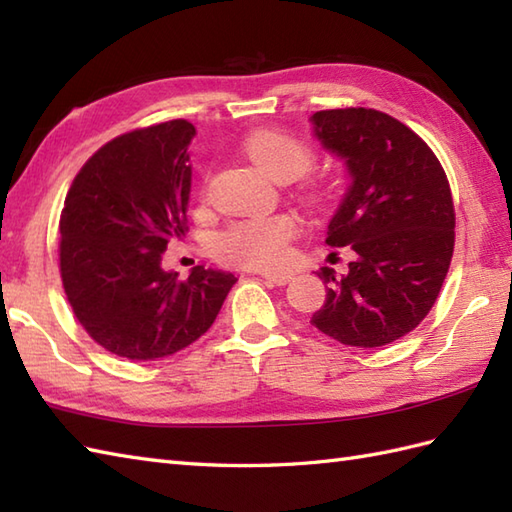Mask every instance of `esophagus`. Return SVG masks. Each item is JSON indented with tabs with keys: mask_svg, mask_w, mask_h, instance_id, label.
I'll use <instances>...</instances> for the list:
<instances>
[{
	"mask_svg": "<svg viewBox=\"0 0 512 512\" xmlns=\"http://www.w3.org/2000/svg\"><path fill=\"white\" fill-rule=\"evenodd\" d=\"M262 277L275 286H286L292 281V273H262Z\"/></svg>",
	"mask_w": 512,
	"mask_h": 512,
	"instance_id": "1",
	"label": "esophagus"
}]
</instances>
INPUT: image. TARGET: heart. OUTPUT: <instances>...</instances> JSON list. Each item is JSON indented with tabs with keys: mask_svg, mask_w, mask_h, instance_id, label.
<instances>
[{
	"mask_svg": "<svg viewBox=\"0 0 512 512\" xmlns=\"http://www.w3.org/2000/svg\"><path fill=\"white\" fill-rule=\"evenodd\" d=\"M248 160L279 182L297 180L310 171L312 149L284 132H257L244 143ZM295 220L288 215L244 220L220 239V253L231 262L253 268H279L288 259V242L295 235Z\"/></svg>",
	"mask_w": 512,
	"mask_h": 512,
	"instance_id": "b5f03b06",
	"label": "heart"
}]
</instances>
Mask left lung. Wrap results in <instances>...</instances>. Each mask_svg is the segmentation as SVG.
I'll list each match as a JSON object with an SVG mask.
<instances>
[{
  "label": "left lung",
  "mask_w": 512,
  "mask_h": 512,
  "mask_svg": "<svg viewBox=\"0 0 512 512\" xmlns=\"http://www.w3.org/2000/svg\"><path fill=\"white\" fill-rule=\"evenodd\" d=\"M314 138L350 173L325 244L354 250L328 284L312 325L343 345L380 347L427 317L449 273L455 211L444 169L427 143L389 114L345 107L310 116Z\"/></svg>",
  "instance_id": "obj_1"
}]
</instances>
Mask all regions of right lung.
Returning a JSON list of instances; mask_svg holds the SVG:
<instances>
[{"instance_id":"add662e5","label":"right lung","mask_w":512,"mask_h":512,"mask_svg":"<svg viewBox=\"0 0 512 512\" xmlns=\"http://www.w3.org/2000/svg\"><path fill=\"white\" fill-rule=\"evenodd\" d=\"M195 136L189 121L136 129L101 147L76 173L61 213V279L76 319L116 356L156 361L211 328L237 277L162 268L187 235Z\"/></svg>"}]
</instances>
